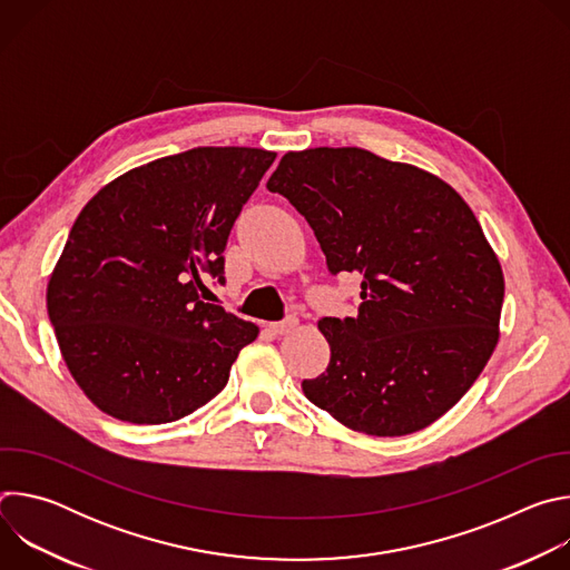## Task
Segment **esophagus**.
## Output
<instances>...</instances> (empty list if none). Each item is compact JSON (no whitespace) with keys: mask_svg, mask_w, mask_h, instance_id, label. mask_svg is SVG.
<instances>
[{"mask_svg":"<svg viewBox=\"0 0 570 570\" xmlns=\"http://www.w3.org/2000/svg\"><path fill=\"white\" fill-rule=\"evenodd\" d=\"M297 324H299V320H297L295 315H288V317L282 320V322H273L268 330H271L273 334H277V336H284V334H291V332L297 327Z\"/></svg>","mask_w":570,"mask_h":570,"instance_id":"34e87169","label":"esophagus"}]
</instances>
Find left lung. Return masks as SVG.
<instances>
[{"label": "left lung", "instance_id": "1", "mask_svg": "<svg viewBox=\"0 0 570 570\" xmlns=\"http://www.w3.org/2000/svg\"><path fill=\"white\" fill-rule=\"evenodd\" d=\"M306 218L332 275H361L356 317H322L327 370L304 379L352 431L399 438L440 420L499 343L501 264L460 194L365 148L286 153L268 180Z\"/></svg>", "mask_w": 570, "mask_h": 570}]
</instances>
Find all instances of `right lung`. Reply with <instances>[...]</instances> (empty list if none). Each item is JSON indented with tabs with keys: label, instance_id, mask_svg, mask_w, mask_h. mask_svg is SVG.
<instances>
[{
	"label": "right lung",
	"instance_id": "add662e5",
	"mask_svg": "<svg viewBox=\"0 0 570 570\" xmlns=\"http://www.w3.org/2000/svg\"><path fill=\"white\" fill-rule=\"evenodd\" d=\"M277 153L198 146L106 185L78 214L47 286L60 354L106 415L167 424L227 383L259 327L207 304L227 236Z\"/></svg>",
	"mask_w": 570,
	"mask_h": 570
}]
</instances>
